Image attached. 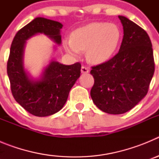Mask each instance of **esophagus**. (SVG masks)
<instances>
[{
  "label": "esophagus",
  "instance_id": "esophagus-1",
  "mask_svg": "<svg viewBox=\"0 0 159 159\" xmlns=\"http://www.w3.org/2000/svg\"><path fill=\"white\" fill-rule=\"evenodd\" d=\"M81 72H82L83 74H87V73L89 72L88 67H84V66H82V67H81Z\"/></svg>",
  "mask_w": 159,
  "mask_h": 159
}]
</instances>
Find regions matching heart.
<instances>
[{
	"label": "heart",
	"mask_w": 159,
	"mask_h": 159,
	"mask_svg": "<svg viewBox=\"0 0 159 159\" xmlns=\"http://www.w3.org/2000/svg\"><path fill=\"white\" fill-rule=\"evenodd\" d=\"M119 39L120 32L116 25L95 22L74 31L71 39L64 40V48L74 57H78L80 51H86L90 63L100 64L112 57Z\"/></svg>",
	"instance_id": "1"
}]
</instances>
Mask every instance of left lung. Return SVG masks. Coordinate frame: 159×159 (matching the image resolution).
I'll return each instance as SVG.
<instances>
[{
	"label": "left lung",
	"instance_id": "obj_1",
	"mask_svg": "<svg viewBox=\"0 0 159 159\" xmlns=\"http://www.w3.org/2000/svg\"><path fill=\"white\" fill-rule=\"evenodd\" d=\"M123 38L117 54L92 67L95 84L91 97L103 112L120 115L146 96L154 72L152 43L148 34L128 18L119 16Z\"/></svg>",
	"mask_w": 159,
	"mask_h": 159
}]
</instances>
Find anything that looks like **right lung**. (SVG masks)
<instances>
[{
	"instance_id": "obj_1",
	"label": "right lung",
	"mask_w": 159,
	"mask_h": 159,
	"mask_svg": "<svg viewBox=\"0 0 159 159\" xmlns=\"http://www.w3.org/2000/svg\"><path fill=\"white\" fill-rule=\"evenodd\" d=\"M62 27L58 21L36 17L18 31L11 44L7 73L12 95L24 109L38 117L52 116L62 109L80 76L81 64L65 65L52 59L40 77L34 79L25 67V46L28 40L38 34L46 35L60 45Z\"/></svg>"
}]
</instances>
